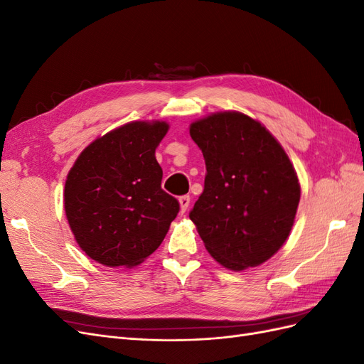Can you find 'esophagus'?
Masks as SVG:
<instances>
[{
	"instance_id": "1",
	"label": "esophagus",
	"mask_w": 364,
	"mask_h": 364,
	"mask_svg": "<svg viewBox=\"0 0 364 364\" xmlns=\"http://www.w3.org/2000/svg\"><path fill=\"white\" fill-rule=\"evenodd\" d=\"M190 196H181L179 197V203H181V211L182 213H185L186 209H188V206H190Z\"/></svg>"
}]
</instances>
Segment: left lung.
<instances>
[{
  "label": "left lung",
  "instance_id": "obj_1",
  "mask_svg": "<svg viewBox=\"0 0 364 364\" xmlns=\"http://www.w3.org/2000/svg\"><path fill=\"white\" fill-rule=\"evenodd\" d=\"M190 135L206 165L203 193L190 211L206 250L230 270L259 266L285 243L301 199L287 153L240 112L196 121Z\"/></svg>",
  "mask_w": 364,
  "mask_h": 364
}]
</instances>
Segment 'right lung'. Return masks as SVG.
<instances>
[{
  "label": "right lung",
  "mask_w": 364,
  "mask_h": 364,
  "mask_svg": "<svg viewBox=\"0 0 364 364\" xmlns=\"http://www.w3.org/2000/svg\"><path fill=\"white\" fill-rule=\"evenodd\" d=\"M164 121H135L95 139L77 158L65 183V213L75 241L107 267H134L155 252L179 213L161 188L155 150Z\"/></svg>",
  "instance_id": "obj_1"
}]
</instances>
